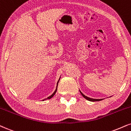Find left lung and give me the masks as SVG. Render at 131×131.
<instances>
[{
    "mask_svg": "<svg viewBox=\"0 0 131 131\" xmlns=\"http://www.w3.org/2000/svg\"><path fill=\"white\" fill-rule=\"evenodd\" d=\"M79 91H80V93H81L82 95V96L84 97V98H85L86 100L90 101H92V102H94V101H101V100H103V99H93V98H90V97H87V96H86L84 95V94H83L81 92V90H79Z\"/></svg>",
    "mask_w": 131,
    "mask_h": 131,
    "instance_id": "left-lung-1",
    "label": "left lung"
}]
</instances>
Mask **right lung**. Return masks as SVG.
I'll return each instance as SVG.
<instances>
[{"label":"right lung","instance_id":"add662e5","mask_svg":"<svg viewBox=\"0 0 131 131\" xmlns=\"http://www.w3.org/2000/svg\"><path fill=\"white\" fill-rule=\"evenodd\" d=\"M60 78H59V81H58V82H57V87H56V90L54 91V92H53V93L51 95H50V96H49V97H46V98H45V99H44V100H42V101H45V100H49V99L52 98V97L53 96H54V94H56V93L57 92V86H58V83H59V81H60Z\"/></svg>","mask_w":131,"mask_h":131}]
</instances>
